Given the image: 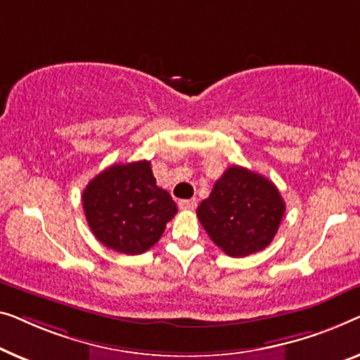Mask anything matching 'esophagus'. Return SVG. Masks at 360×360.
<instances>
[{
    "mask_svg": "<svg viewBox=\"0 0 360 360\" xmlns=\"http://www.w3.org/2000/svg\"><path fill=\"white\" fill-rule=\"evenodd\" d=\"M181 210H194L197 207V200L195 199H187V200H179L178 202Z\"/></svg>",
    "mask_w": 360,
    "mask_h": 360,
    "instance_id": "34e87169",
    "label": "esophagus"
}]
</instances>
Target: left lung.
<instances>
[{
  "instance_id": "obj_1",
  "label": "left lung",
  "mask_w": 360,
  "mask_h": 360,
  "mask_svg": "<svg viewBox=\"0 0 360 360\" xmlns=\"http://www.w3.org/2000/svg\"><path fill=\"white\" fill-rule=\"evenodd\" d=\"M285 204L276 184L243 166H230L197 207L207 235L225 255L245 257L274 240Z\"/></svg>"
}]
</instances>
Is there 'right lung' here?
I'll return each instance as SVG.
<instances>
[{
	"instance_id": "add662e5",
	"label": "right lung",
	"mask_w": 360,
	"mask_h": 360,
	"mask_svg": "<svg viewBox=\"0 0 360 360\" xmlns=\"http://www.w3.org/2000/svg\"><path fill=\"white\" fill-rule=\"evenodd\" d=\"M81 200L94 236L129 256L155 246L178 214L169 192L156 186L146 160L109 166L88 182Z\"/></svg>"
}]
</instances>
